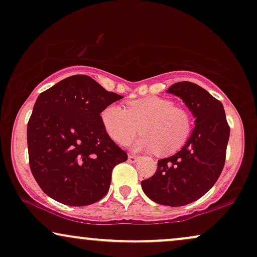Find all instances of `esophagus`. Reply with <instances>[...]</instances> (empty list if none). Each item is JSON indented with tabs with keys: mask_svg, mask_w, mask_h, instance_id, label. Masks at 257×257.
Here are the masks:
<instances>
[{
	"mask_svg": "<svg viewBox=\"0 0 257 257\" xmlns=\"http://www.w3.org/2000/svg\"><path fill=\"white\" fill-rule=\"evenodd\" d=\"M137 161H138V157H137V156L128 155V162L130 163H136Z\"/></svg>",
	"mask_w": 257,
	"mask_h": 257,
	"instance_id": "obj_1",
	"label": "esophagus"
}]
</instances>
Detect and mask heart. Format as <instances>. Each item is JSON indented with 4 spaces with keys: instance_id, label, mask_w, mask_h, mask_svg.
Instances as JSON below:
<instances>
[{
    "instance_id": "1",
    "label": "heart",
    "mask_w": 257,
    "mask_h": 257,
    "mask_svg": "<svg viewBox=\"0 0 257 257\" xmlns=\"http://www.w3.org/2000/svg\"><path fill=\"white\" fill-rule=\"evenodd\" d=\"M101 122L113 142L125 145L139 132L135 150L156 151L161 156L175 153L191 132V116L185 109L161 96H146L130 101L126 108L112 104L101 112Z\"/></svg>"
}]
</instances>
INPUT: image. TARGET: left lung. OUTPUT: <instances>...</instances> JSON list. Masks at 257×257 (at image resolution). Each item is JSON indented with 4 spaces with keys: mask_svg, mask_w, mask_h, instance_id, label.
<instances>
[{
    "mask_svg": "<svg viewBox=\"0 0 257 257\" xmlns=\"http://www.w3.org/2000/svg\"><path fill=\"white\" fill-rule=\"evenodd\" d=\"M166 92L184 101L196 118V126L181 151L159 159L157 171L142 181V188L158 204L183 206L201 198L218 179L225 163L230 127L222 102L201 86L181 81Z\"/></svg>",
    "mask_w": 257,
    "mask_h": 257,
    "instance_id": "obj_1",
    "label": "left lung"
}]
</instances>
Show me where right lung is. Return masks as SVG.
Returning <instances> with one entry per match:
<instances>
[{
  "label": "right lung",
  "mask_w": 257,
  "mask_h": 257,
  "mask_svg": "<svg viewBox=\"0 0 257 257\" xmlns=\"http://www.w3.org/2000/svg\"><path fill=\"white\" fill-rule=\"evenodd\" d=\"M121 95L88 75H73L36 99L27 127L29 165L46 195L84 206L107 194L112 170L127 155L105 131L100 113Z\"/></svg>",
  "instance_id": "right-lung-1"
}]
</instances>
